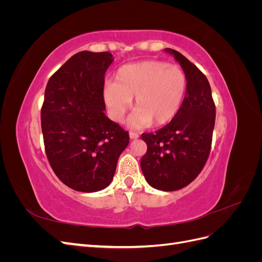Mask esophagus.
<instances>
[{"label": "esophagus", "mask_w": 262, "mask_h": 262, "mask_svg": "<svg viewBox=\"0 0 262 262\" xmlns=\"http://www.w3.org/2000/svg\"><path fill=\"white\" fill-rule=\"evenodd\" d=\"M129 136H130V139L131 140H134V139H138L140 136H139V134L138 133H136V132H130L129 133Z\"/></svg>", "instance_id": "34e87169"}]
</instances>
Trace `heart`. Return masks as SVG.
Wrapping results in <instances>:
<instances>
[{
  "instance_id": "1",
  "label": "heart",
  "mask_w": 262,
  "mask_h": 262,
  "mask_svg": "<svg viewBox=\"0 0 262 262\" xmlns=\"http://www.w3.org/2000/svg\"><path fill=\"white\" fill-rule=\"evenodd\" d=\"M187 89V76L177 66L157 60H146L121 67L116 82H108L102 98L109 117L122 122L136 97L134 113L129 125L141 129L154 122L163 125L178 114Z\"/></svg>"
}]
</instances>
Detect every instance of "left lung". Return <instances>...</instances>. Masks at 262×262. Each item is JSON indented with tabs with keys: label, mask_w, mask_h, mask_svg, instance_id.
<instances>
[{
	"label": "left lung",
	"mask_w": 262,
	"mask_h": 262,
	"mask_svg": "<svg viewBox=\"0 0 262 262\" xmlns=\"http://www.w3.org/2000/svg\"><path fill=\"white\" fill-rule=\"evenodd\" d=\"M187 76V89L178 114L164 128L143 133L147 150L141 169L150 187L175 191L199 175L211 150L215 105L208 78L180 52L166 48Z\"/></svg>",
	"instance_id": "left-lung-1"
}]
</instances>
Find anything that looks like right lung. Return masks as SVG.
<instances>
[{"instance_id":"right-lung-1","label":"right lung","mask_w":262,"mask_h":262,"mask_svg":"<svg viewBox=\"0 0 262 262\" xmlns=\"http://www.w3.org/2000/svg\"><path fill=\"white\" fill-rule=\"evenodd\" d=\"M110 52L81 51L48 81L41 108L47 157L69 188L96 192L112 182L129 133L105 115V73Z\"/></svg>"}]
</instances>
